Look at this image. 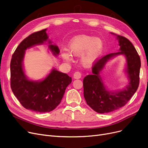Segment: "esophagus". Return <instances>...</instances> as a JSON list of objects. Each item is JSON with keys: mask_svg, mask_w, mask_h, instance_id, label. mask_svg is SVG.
Listing matches in <instances>:
<instances>
[{"mask_svg": "<svg viewBox=\"0 0 148 148\" xmlns=\"http://www.w3.org/2000/svg\"><path fill=\"white\" fill-rule=\"evenodd\" d=\"M82 77V74L79 71H77L75 72L74 74V78L75 79H80Z\"/></svg>", "mask_w": 148, "mask_h": 148, "instance_id": "34e87169", "label": "esophagus"}]
</instances>
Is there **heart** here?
<instances>
[{
  "label": "heart",
  "instance_id": "heart-1",
  "mask_svg": "<svg viewBox=\"0 0 148 148\" xmlns=\"http://www.w3.org/2000/svg\"><path fill=\"white\" fill-rule=\"evenodd\" d=\"M68 49L69 53L73 56L79 57L82 55V63L85 66H89L101 54L103 49V42L99 37L79 35L71 40ZM70 54L67 51H63L62 56L64 60L69 62L71 60Z\"/></svg>",
  "mask_w": 148,
  "mask_h": 148
}]
</instances>
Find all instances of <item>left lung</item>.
<instances>
[{
    "instance_id": "obj_1",
    "label": "left lung",
    "mask_w": 148,
    "mask_h": 148,
    "mask_svg": "<svg viewBox=\"0 0 148 148\" xmlns=\"http://www.w3.org/2000/svg\"><path fill=\"white\" fill-rule=\"evenodd\" d=\"M120 51L107 54L96 60L92 66L91 75L83 79V94L86 103L95 112L103 114L112 112L124 106L137 91L140 81L141 61L140 56L132 43L127 38L117 36ZM123 54L127 62L126 69L130 82L121 91L110 92L106 89L99 75L105 63L115 55Z\"/></svg>"
}]
</instances>
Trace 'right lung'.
<instances>
[{
	"label": "right lung",
	"instance_id": "right-lung-1",
	"mask_svg": "<svg viewBox=\"0 0 148 148\" xmlns=\"http://www.w3.org/2000/svg\"><path fill=\"white\" fill-rule=\"evenodd\" d=\"M46 31L44 29L36 32L23 40L12 54L10 63L12 92L25 109L40 113L54 110L61 102L66 87L72 82L68 74L54 69L40 82L29 80L25 75L22 66L25 51L47 41L48 36ZM49 47L55 56L59 54L58 47L49 45Z\"/></svg>",
	"mask_w": 148,
	"mask_h": 148
}]
</instances>
